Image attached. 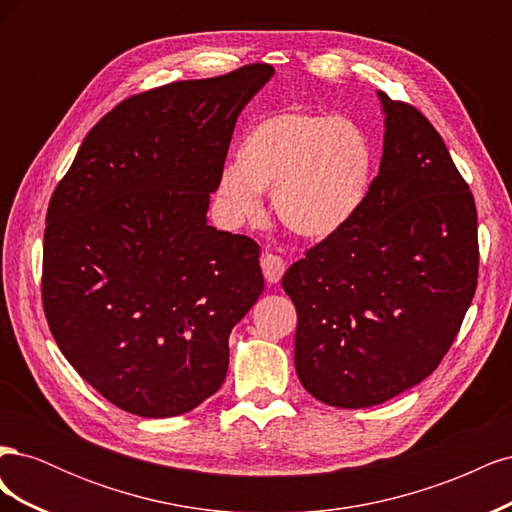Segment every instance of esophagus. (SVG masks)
<instances>
[{"instance_id":"34e87169","label":"esophagus","mask_w":512,"mask_h":512,"mask_svg":"<svg viewBox=\"0 0 512 512\" xmlns=\"http://www.w3.org/2000/svg\"><path fill=\"white\" fill-rule=\"evenodd\" d=\"M260 267H262V273H265V280L269 284H277L286 271V262L275 254H265L260 258Z\"/></svg>"}]
</instances>
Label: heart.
I'll return each instance as SVG.
<instances>
[{
	"label": "heart",
	"mask_w": 512,
	"mask_h": 512,
	"mask_svg": "<svg viewBox=\"0 0 512 512\" xmlns=\"http://www.w3.org/2000/svg\"><path fill=\"white\" fill-rule=\"evenodd\" d=\"M376 149L363 126L307 108H286L247 130L237 164L224 166L218 198L237 222L262 215L260 192L286 228L305 239H329L348 228L367 203Z\"/></svg>",
	"instance_id": "obj_1"
}]
</instances>
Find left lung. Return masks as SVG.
Wrapping results in <instances>:
<instances>
[{"label": "left lung", "mask_w": 512, "mask_h": 512, "mask_svg": "<svg viewBox=\"0 0 512 512\" xmlns=\"http://www.w3.org/2000/svg\"><path fill=\"white\" fill-rule=\"evenodd\" d=\"M384 147L367 203L284 273L294 367L322 404L369 408L425 380L478 277L474 196L429 119L378 91Z\"/></svg>", "instance_id": "8db88e82"}]
</instances>
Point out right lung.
<instances>
[{
  "label": "right lung",
  "instance_id": "add662e5",
  "mask_svg": "<svg viewBox=\"0 0 512 512\" xmlns=\"http://www.w3.org/2000/svg\"><path fill=\"white\" fill-rule=\"evenodd\" d=\"M273 76L250 64L132 96L89 130L46 211L44 316L94 389L136 416L220 389L228 335L258 301L260 247L207 224L232 130Z\"/></svg>",
  "mask_w": 512,
  "mask_h": 512
}]
</instances>
